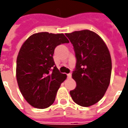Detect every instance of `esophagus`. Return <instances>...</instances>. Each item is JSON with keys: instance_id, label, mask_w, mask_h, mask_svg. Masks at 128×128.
I'll return each instance as SVG.
<instances>
[{"instance_id": "34e87169", "label": "esophagus", "mask_w": 128, "mask_h": 128, "mask_svg": "<svg viewBox=\"0 0 128 128\" xmlns=\"http://www.w3.org/2000/svg\"><path fill=\"white\" fill-rule=\"evenodd\" d=\"M71 76H72L71 73H69V74H68V75H67V78H68V79H70V78H71Z\"/></svg>"}]
</instances>
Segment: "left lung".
<instances>
[{
	"label": "left lung",
	"mask_w": 128,
	"mask_h": 128,
	"mask_svg": "<svg viewBox=\"0 0 128 128\" xmlns=\"http://www.w3.org/2000/svg\"><path fill=\"white\" fill-rule=\"evenodd\" d=\"M77 59L72 78L77 86L70 91L72 100L83 107L95 104L110 84L112 60L106 43L96 33L82 30L66 34Z\"/></svg>",
	"instance_id": "obj_1"
}]
</instances>
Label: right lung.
<instances>
[{
  "label": "right lung",
  "mask_w": 128,
  "mask_h": 128,
  "mask_svg": "<svg viewBox=\"0 0 128 128\" xmlns=\"http://www.w3.org/2000/svg\"><path fill=\"white\" fill-rule=\"evenodd\" d=\"M68 42L63 34L40 32L29 37L22 45L16 61V79L22 96L33 107L44 109L53 104L67 77L56 67L54 50Z\"/></svg>",
  "instance_id": "right-lung-1"
}]
</instances>
